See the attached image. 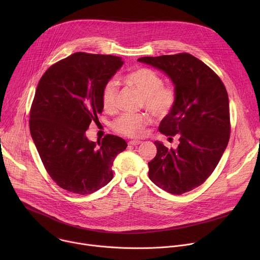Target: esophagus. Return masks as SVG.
<instances>
[{
  "instance_id": "esophagus-1",
  "label": "esophagus",
  "mask_w": 260,
  "mask_h": 260,
  "mask_svg": "<svg viewBox=\"0 0 260 260\" xmlns=\"http://www.w3.org/2000/svg\"><path fill=\"white\" fill-rule=\"evenodd\" d=\"M141 143H142V141L133 140V141H129V142H128V145H131V146H136V145H139V144H141Z\"/></svg>"
}]
</instances>
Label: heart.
<instances>
[{
	"label": "heart",
	"instance_id": "b5f03b06",
	"mask_svg": "<svg viewBox=\"0 0 260 260\" xmlns=\"http://www.w3.org/2000/svg\"><path fill=\"white\" fill-rule=\"evenodd\" d=\"M125 81L136 87L143 95L144 107L157 117L167 116L177 102V92L172 86H165L161 76L149 68H138L125 76ZM118 84L110 80L102 91V104L107 112L117 109ZM151 122L147 114H123L117 118L112 126L115 132L123 136L139 138L145 133L146 126Z\"/></svg>",
	"mask_w": 260,
	"mask_h": 260
}]
</instances>
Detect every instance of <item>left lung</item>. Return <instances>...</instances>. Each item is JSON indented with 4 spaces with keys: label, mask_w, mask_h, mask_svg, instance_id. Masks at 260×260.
Here are the masks:
<instances>
[{
    "label": "left lung",
    "mask_w": 260,
    "mask_h": 260,
    "mask_svg": "<svg viewBox=\"0 0 260 260\" xmlns=\"http://www.w3.org/2000/svg\"><path fill=\"white\" fill-rule=\"evenodd\" d=\"M138 61L167 74L177 92L176 105L158 129L166 136L178 135L180 143L169 149L155 141L157 153L148 162V175L169 193L188 192L208 179L226 149L231 133L226 88L213 70L189 53Z\"/></svg>",
    "instance_id": "1"
}]
</instances>
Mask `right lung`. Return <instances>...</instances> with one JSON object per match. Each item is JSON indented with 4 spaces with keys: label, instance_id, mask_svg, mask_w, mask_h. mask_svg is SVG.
Instances as JSON below:
<instances>
[{
    "label": "right lung",
    "instance_id": "add662e5",
    "mask_svg": "<svg viewBox=\"0 0 260 260\" xmlns=\"http://www.w3.org/2000/svg\"><path fill=\"white\" fill-rule=\"evenodd\" d=\"M122 64L119 56L76 52L52 64L37 86L30 136L47 173L62 189L89 194L113 178V161L126 142L106 135L95 143L85 133L103 111L104 86Z\"/></svg>",
    "mask_w": 260,
    "mask_h": 260
}]
</instances>
